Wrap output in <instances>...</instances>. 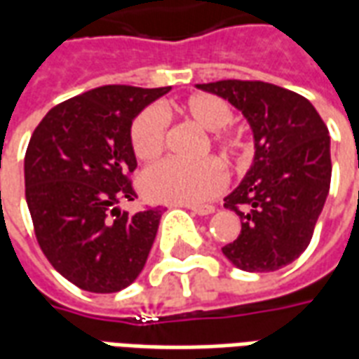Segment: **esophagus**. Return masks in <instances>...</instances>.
Returning a JSON list of instances; mask_svg holds the SVG:
<instances>
[{
    "label": "esophagus",
    "instance_id": "esophagus-1",
    "mask_svg": "<svg viewBox=\"0 0 359 359\" xmlns=\"http://www.w3.org/2000/svg\"><path fill=\"white\" fill-rule=\"evenodd\" d=\"M180 208H188L190 211H194L196 215H211L215 211L213 205H180Z\"/></svg>",
    "mask_w": 359,
    "mask_h": 359
}]
</instances>
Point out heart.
Masks as SVG:
<instances>
[{
  "instance_id": "1",
  "label": "heart",
  "mask_w": 359,
  "mask_h": 359,
  "mask_svg": "<svg viewBox=\"0 0 359 359\" xmlns=\"http://www.w3.org/2000/svg\"><path fill=\"white\" fill-rule=\"evenodd\" d=\"M180 113L202 130L211 133L213 146L226 159L242 156L241 134L229 128L233 109L229 102L213 94H194L180 103ZM167 133V117L159 107H146L134 118L130 128V146L140 161H154L161 156ZM226 171L217 159H203L198 163L163 161L142 175L144 194L157 202L200 205L223 192Z\"/></svg>"
}]
</instances>
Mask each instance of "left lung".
Listing matches in <instances>:
<instances>
[{"mask_svg":"<svg viewBox=\"0 0 359 359\" xmlns=\"http://www.w3.org/2000/svg\"><path fill=\"white\" fill-rule=\"evenodd\" d=\"M242 111L254 134V163L225 198L241 234L223 246L242 271L267 273L292 264L313 236L331 187V138L304 95L262 81L196 84Z\"/></svg>","mask_w":359,"mask_h":359,"instance_id":"8db88e82","label":"left lung"}]
</instances>
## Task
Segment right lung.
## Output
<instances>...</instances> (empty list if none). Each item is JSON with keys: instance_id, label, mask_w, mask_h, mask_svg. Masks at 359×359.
Wrapping results in <instances>:
<instances>
[{"instance_id": "1", "label": "right lung", "mask_w": 359, "mask_h": 359, "mask_svg": "<svg viewBox=\"0 0 359 359\" xmlns=\"http://www.w3.org/2000/svg\"><path fill=\"white\" fill-rule=\"evenodd\" d=\"M171 90L102 86L59 103L32 133L25 194L43 256L73 285L97 294L133 285L156 241L161 208L121 211L134 200L130 126Z\"/></svg>"}]
</instances>
